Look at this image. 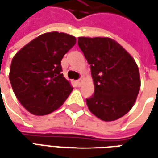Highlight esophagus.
<instances>
[{"instance_id": "obj_1", "label": "esophagus", "mask_w": 158, "mask_h": 158, "mask_svg": "<svg viewBox=\"0 0 158 158\" xmlns=\"http://www.w3.org/2000/svg\"><path fill=\"white\" fill-rule=\"evenodd\" d=\"M82 82H83L82 79H79V80H77V81H76V84L80 87V86L82 84Z\"/></svg>"}]
</instances>
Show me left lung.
<instances>
[{
    "label": "left lung",
    "instance_id": "8db88e82",
    "mask_svg": "<svg viewBox=\"0 0 158 158\" xmlns=\"http://www.w3.org/2000/svg\"><path fill=\"white\" fill-rule=\"evenodd\" d=\"M78 46L90 65L95 91L86 99L89 110L104 121L123 117L132 109L141 88L135 60L107 37H79Z\"/></svg>",
    "mask_w": 158,
    "mask_h": 158
}]
</instances>
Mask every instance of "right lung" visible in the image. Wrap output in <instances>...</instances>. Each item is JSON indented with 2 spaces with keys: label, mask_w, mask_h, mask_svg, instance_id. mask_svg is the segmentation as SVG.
Returning <instances> with one entry per match:
<instances>
[{
  "label": "right lung",
  "mask_w": 158,
  "mask_h": 158,
  "mask_svg": "<svg viewBox=\"0 0 158 158\" xmlns=\"http://www.w3.org/2000/svg\"><path fill=\"white\" fill-rule=\"evenodd\" d=\"M76 43V37L69 34L46 32L15 53L9 81L15 97L28 112L46 115L68 98L73 88L61 74L60 61Z\"/></svg>",
  "instance_id": "1"
}]
</instances>
